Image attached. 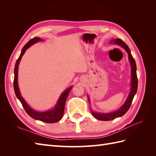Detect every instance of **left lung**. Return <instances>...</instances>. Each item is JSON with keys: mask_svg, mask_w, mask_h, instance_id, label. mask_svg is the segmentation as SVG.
I'll list each match as a JSON object with an SVG mask.
<instances>
[{"mask_svg": "<svg viewBox=\"0 0 156 156\" xmlns=\"http://www.w3.org/2000/svg\"><path fill=\"white\" fill-rule=\"evenodd\" d=\"M110 43L116 44L122 46V48L127 51V54H128V57H129V60L131 66V88L130 93L129 94L128 97H127L126 102L124 103V104L122 105V107L118 111L113 112H111V113H107V114H101V113H100V114H99V113H96L90 109L92 115L95 118V119L101 121H108V120H114L116 119V118L120 117L122 116H123L125 113H126V112L129 110V108L131 107L132 101H133L135 94L136 93V91H137V86H138V80H137V76H136V63H135V59L131 55L129 47L127 45V44L124 41H123L121 39H119V38L116 39V40H112ZM88 102L90 103L89 98H88Z\"/></svg>", "mask_w": 156, "mask_h": 156, "instance_id": "1", "label": "left lung"}]
</instances>
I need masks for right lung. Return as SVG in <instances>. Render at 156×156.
Returning <instances> with one entry per match:
<instances>
[{"label":"right lung","instance_id":"obj_1","mask_svg":"<svg viewBox=\"0 0 156 156\" xmlns=\"http://www.w3.org/2000/svg\"><path fill=\"white\" fill-rule=\"evenodd\" d=\"M41 40L40 37H35L34 38L31 39L29 40L27 43L23 47V48L21 51V55L20 57L18 58L17 60L16 65H15V68H14V79H13V88H14V91H15L16 96L18 98V100L20 101L21 104L25 110L26 112L29 115L31 118L34 119L35 120H40L41 122H46V123H55V122H57L60 121L63 116L64 115V107H65V103L66 101L67 97L69 92L72 90V87H69L66 90H65L62 95L60 96L59 98V100L57 102V104L55 106V107L53 108V110H51L49 111L46 112H37L34 110H32V108L28 105L26 101L24 100V99L22 98L21 96V94L20 92V90H19L18 87V84H17V75H18V67L19 64L21 61V57L23 55L25 54L26 50L31 46L32 44H34L36 42L41 41Z\"/></svg>","mask_w":156,"mask_h":156}]
</instances>
